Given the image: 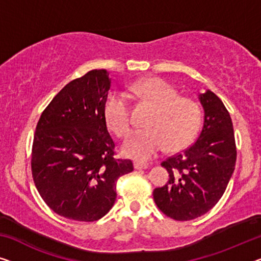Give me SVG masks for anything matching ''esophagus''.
I'll list each match as a JSON object with an SVG mask.
<instances>
[{"label":"esophagus","instance_id":"1","mask_svg":"<svg viewBox=\"0 0 261 261\" xmlns=\"http://www.w3.org/2000/svg\"><path fill=\"white\" fill-rule=\"evenodd\" d=\"M134 168L136 170H145L149 168V164H144V163H139V162H135L134 163Z\"/></svg>","mask_w":261,"mask_h":261}]
</instances>
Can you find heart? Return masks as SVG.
<instances>
[{
    "mask_svg": "<svg viewBox=\"0 0 261 261\" xmlns=\"http://www.w3.org/2000/svg\"><path fill=\"white\" fill-rule=\"evenodd\" d=\"M127 95L146 100L154 108L146 130L135 131L123 145V152L137 161H149L164 149L176 152L191 144L201 125V111L192 99L180 97L177 89L168 82L149 77L130 85ZM104 116L110 129L119 137L132 127L131 109L123 92L109 95Z\"/></svg>",
    "mask_w": 261,
    "mask_h": 261,
    "instance_id": "1",
    "label": "heart"
}]
</instances>
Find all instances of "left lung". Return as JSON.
Masks as SVG:
<instances>
[{
    "label": "left lung",
    "mask_w": 261,
    "mask_h": 261,
    "mask_svg": "<svg viewBox=\"0 0 261 261\" xmlns=\"http://www.w3.org/2000/svg\"><path fill=\"white\" fill-rule=\"evenodd\" d=\"M204 109L199 138L182 153L162 163L169 181L153 191L158 208L174 220L208 212L223 196L236 166L237 150L230 114L211 90L198 95Z\"/></svg>",
    "instance_id": "1"
}]
</instances>
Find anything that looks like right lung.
Segmentation results:
<instances>
[{"instance_id": "right-lung-1", "label": "right lung", "mask_w": 261, "mask_h": 261, "mask_svg": "<svg viewBox=\"0 0 261 261\" xmlns=\"http://www.w3.org/2000/svg\"><path fill=\"white\" fill-rule=\"evenodd\" d=\"M111 79L91 70L68 83L42 112L34 136L31 170L45 204L68 219L95 221L116 201L117 179L134 171L115 159L104 106Z\"/></svg>"}]
</instances>
